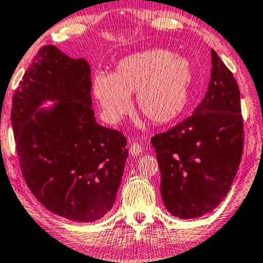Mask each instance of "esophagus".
<instances>
[{
  "instance_id": "34e87169",
  "label": "esophagus",
  "mask_w": 263,
  "mask_h": 263,
  "mask_svg": "<svg viewBox=\"0 0 263 263\" xmlns=\"http://www.w3.org/2000/svg\"><path fill=\"white\" fill-rule=\"evenodd\" d=\"M129 152H130L132 155H139L143 152V146L139 143H132L130 146H129Z\"/></svg>"
}]
</instances>
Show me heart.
Returning a JSON list of instances; mask_svg holds the SVG:
<instances>
[{
	"mask_svg": "<svg viewBox=\"0 0 263 263\" xmlns=\"http://www.w3.org/2000/svg\"><path fill=\"white\" fill-rule=\"evenodd\" d=\"M190 62L165 49H150L123 58L111 74L98 73L93 93L103 117L118 123L132 108L135 93L138 110L154 124L173 122L184 111L190 97Z\"/></svg>",
	"mask_w": 263,
	"mask_h": 263,
	"instance_id": "1",
	"label": "heart"
}]
</instances>
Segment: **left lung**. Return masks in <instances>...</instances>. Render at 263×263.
Masks as SVG:
<instances>
[{"label": "left lung", "mask_w": 263, "mask_h": 263, "mask_svg": "<svg viewBox=\"0 0 263 263\" xmlns=\"http://www.w3.org/2000/svg\"><path fill=\"white\" fill-rule=\"evenodd\" d=\"M211 55V79L201 103L191 116L152 138L164 205L180 219H196L217 208L242 156L240 89L214 49Z\"/></svg>", "instance_id": "obj_1"}]
</instances>
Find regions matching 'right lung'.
Returning a JSON list of instances; mask_svg holds the SVG:
<instances>
[{
  "label": "right lung",
  "instance_id": "1",
  "mask_svg": "<svg viewBox=\"0 0 263 263\" xmlns=\"http://www.w3.org/2000/svg\"><path fill=\"white\" fill-rule=\"evenodd\" d=\"M90 92L87 61L43 46L14 90L11 109L29 190L53 214L82 222L113 208L128 156L123 133L96 122ZM46 99L59 103L37 111Z\"/></svg>",
  "mask_w": 263,
  "mask_h": 263
}]
</instances>
